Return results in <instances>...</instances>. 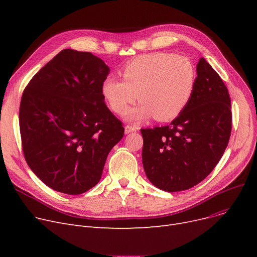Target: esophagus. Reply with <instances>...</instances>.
Listing matches in <instances>:
<instances>
[{"mask_svg":"<svg viewBox=\"0 0 257 257\" xmlns=\"http://www.w3.org/2000/svg\"><path fill=\"white\" fill-rule=\"evenodd\" d=\"M138 130H139V127H137V126H131V125L125 126V133L126 134L134 132V131H138Z\"/></svg>","mask_w":257,"mask_h":257,"instance_id":"1","label":"esophagus"}]
</instances>
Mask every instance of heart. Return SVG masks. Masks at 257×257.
<instances>
[{"instance_id": "1", "label": "heart", "mask_w": 257, "mask_h": 257, "mask_svg": "<svg viewBox=\"0 0 257 257\" xmlns=\"http://www.w3.org/2000/svg\"><path fill=\"white\" fill-rule=\"evenodd\" d=\"M120 75L123 80H104L102 94L117 114L125 113L139 97L142 103L126 113V118L136 123L153 115L159 121L177 117L190 103L198 77L191 59L165 52L133 59Z\"/></svg>"}]
</instances>
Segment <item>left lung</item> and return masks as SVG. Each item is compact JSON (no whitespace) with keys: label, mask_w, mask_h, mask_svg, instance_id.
<instances>
[{"label":"left lung","mask_w":257,"mask_h":257,"mask_svg":"<svg viewBox=\"0 0 257 257\" xmlns=\"http://www.w3.org/2000/svg\"><path fill=\"white\" fill-rule=\"evenodd\" d=\"M197 75L190 103L170 125L141 129L147 177L170 193L204 180L230 139L231 100L226 85L204 58L197 64Z\"/></svg>","instance_id":"1"}]
</instances>
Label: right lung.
<instances>
[{
  "label": "right lung",
  "mask_w": 257,
  "mask_h": 257,
  "mask_svg": "<svg viewBox=\"0 0 257 257\" xmlns=\"http://www.w3.org/2000/svg\"><path fill=\"white\" fill-rule=\"evenodd\" d=\"M109 74L89 52L65 49L24 89L20 131L27 164L46 185L67 195L101 179L108 153L124 137L123 123L106 106Z\"/></svg>",
  "instance_id": "right-lung-1"
}]
</instances>
